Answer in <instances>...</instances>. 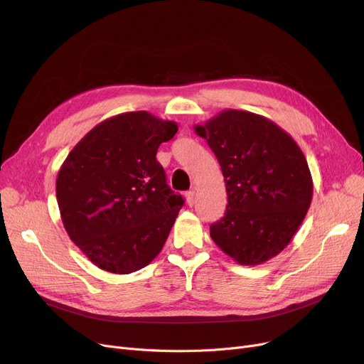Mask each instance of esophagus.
<instances>
[{"label":"esophagus","mask_w":364,"mask_h":364,"mask_svg":"<svg viewBox=\"0 0 364 364\" xmlns=\"http://www.w3.org/2000/svg\"><path fill=\"white\" fill-rule=\"evenodd\" d=\"M186 202H187L188 206H193V205H195V202H196V193H195V190H190V192L186 193Z\"/></svg>","instance_id":"esophagus-1"}]
</instances>
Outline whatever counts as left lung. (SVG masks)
I'll return each mask as SVG.
<instances>
[{"label": "left lung", "instance_id": "1", "mask_svg": "<svg viewBox=\"0 0 364 364\" xmlns=\"http://www.w3.org/2000/svg\"><path fill=\"white\" fill-rule=\"evenodd\" d=\"M195 132L214 151L227 192L224 217L209 227L220 250L240 265L264 264L289 245L313 199L301 147L269 118L225 109Z\"/></svg>", "mask_w": 364, "mask_h": 364}]
</instances>
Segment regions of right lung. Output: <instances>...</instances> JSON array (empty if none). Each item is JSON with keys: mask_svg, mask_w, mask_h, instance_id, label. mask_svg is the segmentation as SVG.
<instances>
[{"mask_svg": "<svg viewBox=\"0 0 364 364\" xmlns=\"http://www.w3.org/2000/svg\"><path fill=\"white\" fill-rule=\"evenodd\" d=\"M174 121L146 110L105 119L76 143L55 180V198L70 240L99 269L129 274L155 259L183 199L156 161Z\"/></svg>", "mask_w": 364, "mask_h": 364, "instance_id": "add662e5", "label": "right lung"}]
</instances>
